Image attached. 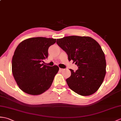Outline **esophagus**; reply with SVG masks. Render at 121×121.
<instances>
[{
  "instance_id": "obj_1",
  "label": "esophagus",
  "mask_w": 121,
  "mask_h": 121,
  "mask_svg": "<svg viewBox=\"0 0 121 121\" xmlns=\"http://www.w3.org/2000/svg\"><path fill=\"white\" fill-rule=\"evenodd\" d=\"M64 69H61V68H60V71H63Z\"/></svg>"
}]
</instances>
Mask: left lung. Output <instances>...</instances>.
Here are the masks:
<instances>
[{
  "mask_svg": "<svg viewBox=\"0 0 121 121\" xmlns=\"http://www.w3.org/2000/svg\"><path fill=\"white\" fill-rule=\"evenodd\" d=\"M57 43L75 62L78 69H69L71 75L66 79L72 90L82 96L96 92L106 75V62L99 44L89 36H69L58 39Z\"/></svg>",
  "mask_w": 121,
  "mask_h": 121,
  "instance_id": "left-lung-1",
  "label": "left lung"
}]
</instances>
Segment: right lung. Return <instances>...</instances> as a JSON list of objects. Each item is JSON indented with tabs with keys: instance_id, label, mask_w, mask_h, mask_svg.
<instances>
[{
	"instance_id": "right-lung-1",
	"label": "right lung",
	"mask_w": 121,
	"mask_h": 121,
	"mask_svg": "<svg viewBox=\"0 0 121 121\" xmlns=\"http://www.w3.org/2000/svg\"><path fill=\"white\" fill-rule=\"evenodd\" d=\"M56 39L44 37L26 39L18 44L12 60V72L16 82L26 93L40 95L52 86L59 71L57 65H44L48 49Z\"/></svg>"
}]
</instances>
